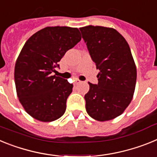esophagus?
<instances>
[{
	"label": "esophagus",
	"mask_w": 157,
	"mask_h": 157,
	"mask_svg": "<svg viewBox=\"0 0 157 157\" xmlns=\"http://www.w3.org/2000/svg\"><path fill=\"white\" fill-rule=\"evenodd\" d=\"M80 82V80L78 79H75V82H74V85H77V84H78V83Z\"/></svg>",
	"instance_id": "obj_1"
}]
</instances>
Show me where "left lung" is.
Wrapping results in <instances>:
<instances>
[{"label": "left lung", "mask_w": 157, "mask_h": 157, "mask_svg": "<svg viewBox=\"0 0 157 157\" xmlns=\"http://www.w3.org/2000/svg\"><path fill=\"white\" fill-rule=\"evenodd\" d=\"M79 30L100 71L98 83L89 82L84 97L86 112L98 121L113 120L130 105L135 90L137 69L130 46L113 28L90 25Z\"/></svg>", "instance_id": "8db88e82"}]
</instances>
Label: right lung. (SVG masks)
<instances>
[{"mask_svg":"<svg viewBox=\"0 0 157 157\" xmlns=\"http://www.w3.org/2000/svg\"><path fill=\"white\" fill-rule=\"evenodd\" d=\"M81 38L78 28L47 27L23 45L15 65V83L19 102L35 120L52 122L64 114L73 85L52 72Z\"/></svg>","mask_w":157,"mask_h":157,"instance_id":"1","label":"right lung"}]
</instances>
